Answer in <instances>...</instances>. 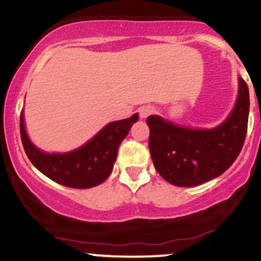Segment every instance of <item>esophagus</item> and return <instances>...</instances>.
Returning a JSON list of instances; mask_svg holds the SVG:
<instances>
[{
	"label": "esophagus",
	"instance_id": "obj_1",
	"mask_svg": "<svg viewBox=\"0 0 261 261\" xmlns=\"http://www.w3.org/2000/svg\"><path fill=\"white\" fill-rule=\"evenodd\" d=\"M152 113H153V108L152 107H142L141 109H139V117L142 118V119H144V118H147L148 115H151Z\"/></svg>",
	"mask_w": 261,
	"mask_h": 261
}]
</instances>
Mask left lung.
Masks as SVG:
<instances>
[{"mask_svg":"<svg viewBox=\"0 0 261 261\" xmlns=\"http://www.w3.org/2000/svg\"><path fill=\"white\" fill-rule=\"evenodd\" d=\"M247 85L239 77V95L229 117L212 129H192L149 115L148 146L154 169L170 184L195 187L218 177L244 146L249 120Z\"/></svg>","mask_w":261,"mask_h":261,"instance_id":"left-lung-1","label":"left lung"}]
</instances>
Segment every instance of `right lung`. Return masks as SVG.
<instances>
[{
    "instance_id": "right-lung-1",
    "label": "right lung",
    "mask_w": 261,
    "mask_h": 261,
    "mask_svg": "<svg viewBox=\"0 0 261 261\" xmlns=\"http://www.w3.org/2000/svg\"><path fill=\"white\" fill-rule=\"evenodd\" d=\"M138 120V114L105 125L94 138L74 151L45 153L32 143L25 130L24 114L20 115V134L25 153L46 177L74 189H89L108 179L117 160L118 148Z\"/></svg>"
}]
</instances>
